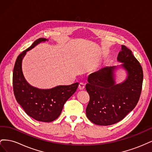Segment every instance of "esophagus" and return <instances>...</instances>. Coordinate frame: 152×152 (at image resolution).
<instances>
[{
    "instance_id": "34e87169",
    "label": "esophagus",
    "mask_w": 152,
    "mask_h": 152,
    "mask_svg": "<svg viewBox=\"0 0 152 152\" xmlns=\"http://www.w3.org/2000/svg\"><path fill=\"white\" fill-rule=\"evenodd\" d=\"M85 87V84L84 83H82V82H80L79 85V88L80 90H83Z\"/></svg>"
}]
</instances>
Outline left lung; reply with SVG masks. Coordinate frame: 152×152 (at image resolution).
<instances>
[{
  "label": "left lung",
  "mask_w": 152,
  "mask_h": 152,
  "mask_svg": "<svg viewBox=\"0 0 152 152\" xmlns=\"http://www.w3.org/2000/svg\"><path fill=\"white\" fill-rule=\"evenodd\" d=\"M127 77L115 84L114 71L118 66H107L91 73L86 89L89 94L86 108L89 120L99 126H110L122 121L135 108L142 89L143 73L139 61L125 45L117 56Z\"/></svg>",
  "instance_id": "8db88e82"
}]
</instances>
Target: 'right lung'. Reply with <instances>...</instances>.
I'll return each mask as SVG.
<instances>
[{"label":"right lung","instance_id":"right-lung-1","mask_svg":"<svg viewBox=\"0 0 152 152\" xmlns=\"http://www.w3.org/2000/svg\"><path fill=\"white\" fill-rule=\"evenodd\" d=\"M48 39L40 38L18 56L12 75L13 91L17 102L26 113L35 120L52 122L60 115L66 101L75 93L79 83L69 86H58L49 89L31 86L25 79L22 72V60L27 51Z\"/></svg>","mask_w":152,"mask_h":152}]
</instances>
